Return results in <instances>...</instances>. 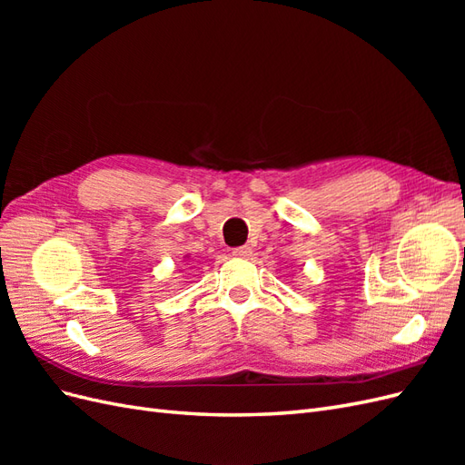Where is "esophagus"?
<instances>
[{
    "instance_id": "esophagus-1",
    "label": "esophagus",
    "mask_w": 465,
    "mask_h": 465,
    "mask_svg": "<svg viewBox=\"0 0 465 465\" xmlns=\"http://www.w3.org/2000/svg\"><path fill=\"white\" fill-rule=\"evenodd\" d=\"M232 256L236 258H250L252 256V248L250 246H238L232 250Z\"/></svg>"
}]
</instances>
